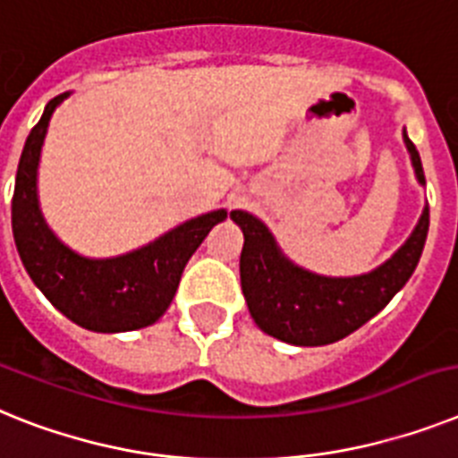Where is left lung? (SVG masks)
I'll return each mask as SVG.
<instances>
[{
  "label": "left lung",
  "instance_id": "8db88e82",
  "mask_svg": "<svg viewBox=\"0 0 458 458\" xmlns=\"http://www.w3.org/2000/svg\"><path fill=\"white\" fill-rule=\"evenodd\" d=\"M419 183H426L421 157L405 134ZM230 218L244 233L240 256L242 293L249 312L267 335L301 347H318L347 337L389 305L412 276L426 235L428 207L419 218L410 240L377 270L347 279L318 276L302 270L276 251L270 230L247 211H233Z\"/></svg>",
  "mask_w": 458,
  "mask_h": 458
}]
</instances>
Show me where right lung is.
<instances>
[{"mask_svg":"<svg viewBox=\"0 0 458 458\" xmlns=\"http://www.w3.org/2000/svg\"><path fill=\"white\" fill-rule=\"evenodd\" d=\"M67 92L48 102L22 148L15 174L11 225L27 275L74 324L98 333H121L156 324L170 307L182 272L209 230L228 216L209 211L191 218L140 251L118 259H83L53 235L37 202V165L51 114Z\"/></svg>","mask_w":458,"mask_h":458,"instance_id":"add662e5","label":"right lung"}]
</instances>
